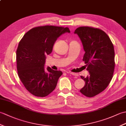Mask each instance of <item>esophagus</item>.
Listing matches in <instances>:
<instances>
[{
    "instance_id": "obj_1",
    "label": "esophagus",
    "mask_w": 126,
    "mask_h": 126,
    "mask_svg": "<svg viewBox=\"0 0 126 126\" xmlns=\"http://www.w3.org/2000/svg\"><path fill=\"white\" fill-rule=\"evenodd\" d=\"M67 73H69L71 75H74L75 76H78L79 75L76 74V73H72V72H69V73H68V72H67Z\"/></svg>"
}]
</instances>
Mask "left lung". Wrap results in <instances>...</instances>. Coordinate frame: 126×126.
<instances>
[{"label":"left lung","mask_w":126,"mask_h":126,"mask_svg":"<svg viewBox=\"0 0 126 126\" xmlns=\"http://www.w3.org/2000/svg\"><path fill=\"white\" fill-rule=\"evenodd\" d=\"M81 41L85 53L83 61L87 65L89 75L81 76L85 82L80 90L88 97L98 94L108 87L114 70L115 53L113 44L102 30L82 26L74 32Z\"/></svg>","instance_id":"8db88e82"}]
</instances>
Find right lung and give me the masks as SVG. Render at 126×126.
Masks as SVG:
<instances>
[{
	"mask_svg": "<svg viewBox=\"0 0 126 126\" xmlns=\"http://www.w3.org/2000/svg\"><path fill=\"white\" fill-rule=\"evenodd\" d=\"M66 32H70L68 28L39 26L27 32L19 42L16 51L18 76L32 95L45 97L55 89L62 72L49 66L45 71L46 55L52 52L58 37Z\"/></svg>",
	"mask_w": 126,
	"mask_h": 126,
	"instance_id": "right-lung-1",
	"label": "right lung"
}]
</instances>
